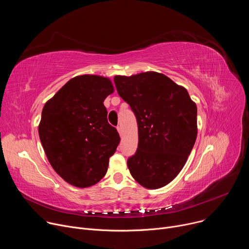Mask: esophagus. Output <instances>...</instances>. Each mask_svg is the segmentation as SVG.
<instances>
[{
	"instance_id": "1",
	"label": "esophagus",
	"mask_w": 249,
	"mask_h": 249,
	"mask_svg": "<svg viewBox=\"0 0 249 249\" xmlns=\"http://www.w3.org/2000/svg\"><path fill=\"white\" fill-rule=\"evenodd\" d=\"M117 131H118L119 135L122 136V128H121V126H117Z\"/></svg>"
}]
</instances>
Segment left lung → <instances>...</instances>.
I'll use <instances>...</instances> for the list:
<instances>
[{"label": "left lung", "mask_w": 249, "mask_h": 249, "mask_svg": "<svg viewBox=\"0 0 249 249\" xmlns=\"http://www.w3.org/2000/svg\"><path fill=\"white\" fill-rule=\"evenodd\" d=\"M118 94L133 110L139 143L127 164L148 189L165 186L183 168L197 137V106L188 91L163 74L115 76Z\"/></svg>", "instance_id": "left-lung-1"}]
</instances>
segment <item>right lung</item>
I'll return each mask as SVG.
<instances>
[{"label":"right lung","mask_w":249,"mask_h":249,"mask_svg":"<svg viewBox=\"0 0 249 249\" xmlns=\"http://www.w3.org/2000/svg\"><path fill=\"white\" fill-rule=\"evenodd\" d=\"M113 91L107 78L78 76L43 107L38 133L46 157L62 178L76 187H89L102 178L120 142L103 104Z\"/></svg>","instance_id":"obj_1"}]
</instances>
